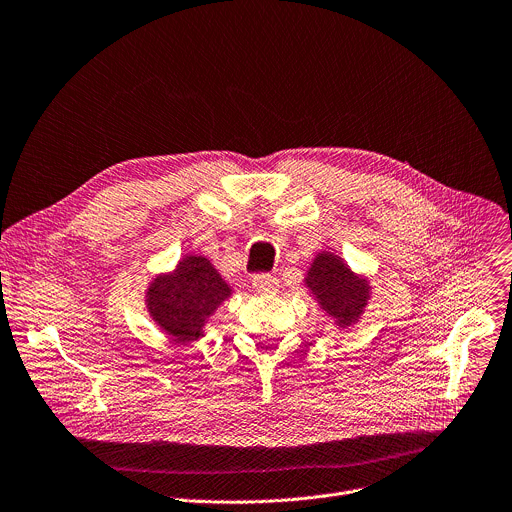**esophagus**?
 Wrapping results in <instances>:
<instances>
[{"label": "esophagus", "instance_id": "1", "mask_svg": "<svg viewBox=\"0 0 512 512\" xmlns=\"http://www.w3.org/2000/svg\"><path fill=\"white\" fill-rule=\"evenodd\" d=\"M279 287V279L271 273L253 275V289L259 293H275Z\"/></svg>", "mask_w": 512, "mask_h": 512}]
</instances>
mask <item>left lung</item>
<instances>
[{
	"instance_id": "obj_1",
	"label": "left lung",
	"mask_w": 512,
	"mask_h": 512,
	"mask_svg": "<svg viewBox=\"0 0 512 512\" xmlns=\"http://www.w3.org/2000/svg\"><path fill=\"white\" fill-rule=\"evenodd\" d=\"M305 283L319 305L337 317L339 325L352 323L366 307L368 283L358 279L337 255L319 253L307 271Z\"/></svg>"
}]
</instances>
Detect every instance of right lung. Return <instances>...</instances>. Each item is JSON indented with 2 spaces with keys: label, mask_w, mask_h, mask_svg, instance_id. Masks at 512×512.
Masks as SVG:
<instances>
[{
  "label": "right lung",
  "mask_w": 512,
  "mask_h": 512,
  "mask_svg": "<svg viewBox=\"0 0 512 512\" xmlns=\"http://www.w3.org/2000/svg\"><path fill=\"white\" fill-rule=\"evenodd\" d=\"M231 295L229 285L205 257H185L173 275L156 277L146 305L152 319L179 342L201 337L209 315Z\"/></svg>",
  "instance_id": "add662e5"
}]
</instances>
